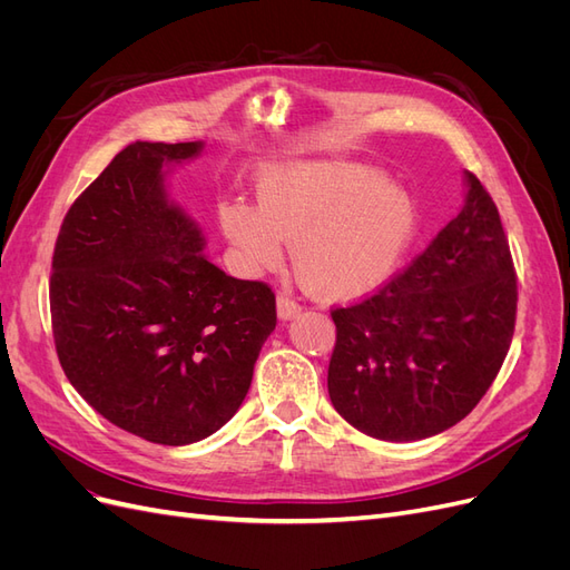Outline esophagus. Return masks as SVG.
Returning <instances> with one entry per match:
<instances>
[{"mask_svg":"<svg viewBox=\"0 0 570 570\" xmlns=\"http://www.w3.org/2000/svg\"><path fill=\"white\" fill-rule=\"evenodd\" d=\"M299 312H302V306L295 299H292L287 292H281V295H278V316L283 321H287L292 316H297Z\"/></svg>","mask_w":570,"mask_h":570,"instance_id":"obj_1","label":"esophagus"}]
</instances>
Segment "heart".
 Returning a JSON list of instances; mask_svg holds the SVG:
<instances>
[{
    "instance_id": "1",
    "label": "heart",
    "mask_w": 570,
    "mask_h": 570,
    "mask_svg": "<svg viewBox=\"0 0 570 570\" xmlns=\"http://www.w3.org/2000/svg\"><path fill=\"white\" fill-rule=\"evenodd\" d=\"M220 226L252 268L283 262L292 245L299 281L327 302H352L390 281L419 226L416 202L361 164H295L262 183L258 206L220 204Z\"/></svg>"
}]
</instances>
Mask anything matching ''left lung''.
I'll list each match as a JSON object with an SVG mask.
<instances>
[{
    "label": "left lung",
    "instance_id": "8db88e82",
    "mask_svg": "<svg viewBox=\"0 0 570 570\" xmlns=\"http://www.w3.org/2000/svg\"><path fill=\"white\" fill-rule=\"evenodd\" d=\"M456 218L366 299L331 308L327 392L364 435L411 442L456 425L502 368L515 268L497 204L473 174Z\"/></svg>",
    "mask_w": 570,
    "mask_h": 570
}]
</instances>
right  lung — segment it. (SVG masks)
Returning <instances> with one entry per match:
<instances>
[{"label": "right lung", "instance_id": "right-lung-1", "mask_svg": "<svg viewBox=\"0 0 570 570\" xmlns=\"http://www.w3.org/2000/svg\"><path fill=\"white\" fill-rule=\"evenodd\" d=\"M199 142L118 151L63 216L51 256L57 356L101 416L157 444L228 423L275 327V292L202 254L199 228L164 197V164Z\"/></svg>", "mask_w": 570, "mask_h": 570}]
</instances>
